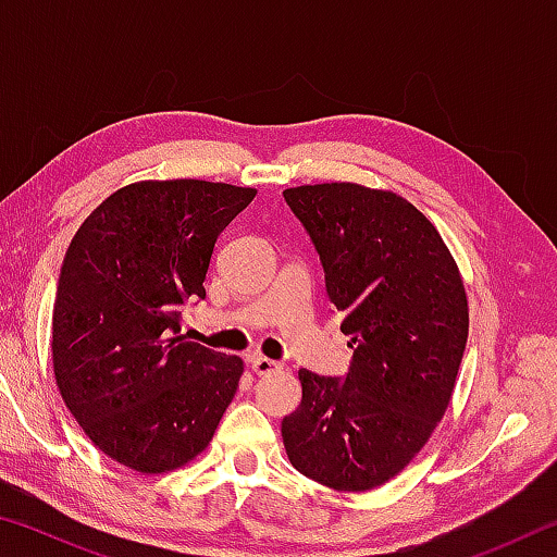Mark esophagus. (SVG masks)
<instances>
[{
	"instance_id": "34e87169",
	"label": "esophagus",
	"mask_w": 557,
	"mask_h": 557,
	"mask_svg": "<svg viewBox=\"0 0 557 557\" xmlns=\"http://www.w3.org/2000/svg\"><path fill=\"white\" fill-rule=\"evenodd\" d=\"M250 369L256 371L258 375H268V373L280 371V363L272 361V358H265V356H252L250 358Z\"/></svg>"
}]
</instances>
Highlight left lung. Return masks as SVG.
I'll return each instance as SVG.
<instances>
[{
    "label": "left lung",
    "instance_id": "left-lung-1",
    "mask_svg": "<svg viewBox=\"0 0 557 557\" xmlns=\"http://www.w3.org/2000/svg\"><path fill=\"white\" fill-rule=\"evenodd\" d=\"M285 201L322 258L354 363L346 381L299 371L282 440L299 474L371 492L410 465L449 408L469 334L465 280L435 223L388 188L307 184L285 188Z\"/></svg>",
    "mask_w": 557,
    "mask_h": 557
}]
</instances>
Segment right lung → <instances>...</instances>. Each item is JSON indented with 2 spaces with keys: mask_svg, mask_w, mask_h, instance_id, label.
<instances>
[{
  "mask_svg": "<svg viewBox=\"0 0 557 557\" xmlns=\"http://www.w3.org/2000/svg\"><path fill=\"white\" fill-rule=\"evenodd\" d=\"M258 188L147 178L117 188L65 252L51 319L53 379L102 455L166 474L209 447L243 358L178 336L182 307L206 297L219 233Z\"/></svg>",
  "mask_w": 557,
  "mask_h": 557,
  "instance_id": "right-lung-1",
  "label": "right lung"
}]
</instances>
